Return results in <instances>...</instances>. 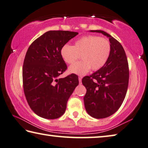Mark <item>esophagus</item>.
Instances as JSON below:
<instances>
[{
    "instance_id": "34e87169",
    "label": "esophagus",
    "mask_w": 148,
    "mask_h": 148,
    "mask_svg": "<svg viewBox=\"0 0 148 148\" xmlns=\"http://www.w3.org/2000/svg\"><path fill=\"white\" fill-rule=\"evenodd\" d=\"M82 78L81 76H80V77H79V78H78V80H79V84H80V83L82 82Z\"/></svg>"
}]
</instances>
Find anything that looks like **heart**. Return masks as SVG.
I'll use <instances>...</instances> for the list:
<instances>
[{
  "label": "heart",
  "mask_w": 148,
  "mask_h": 148,
  "mask_svg": "<svg viewBox=\"0 0 148 148\" xmlns=\"http://www.w3.org/2000/svg\"><path fill=\"white\" fill-rule=\"evenodd\" d=\"M110 41L105 37L86 36L75 41L73 46L65 44L60 50V55L67 64H73L81 56L82 61L69 68V72L84 75L90 71L97 70L106 64L111 55Z\"/></svg>",
  "instance_id": "heart-1"
}]
</instances>
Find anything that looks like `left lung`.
Returning a JSON list of instances; mask_svg holds the SVG:
<instances>
[{
    "label": "left lung",
    "instance_id": "obj_1",
    "mask_svg": "<svg viewBox=\"0 0 148 148\" xmlns=\"http://www.w3.org/2000/svg\"><path fill=\"white\" fill-rule=\"evenodd\" d=\"M90 32L109 37L111 46L106 64L82 79L87 90L84 97L87 112L95 119H104L118 111L125 99L128 85V64L123 46L114 37L101 30Z\"/></svg>",
    "mask_w": 148,
    "mask_h": 148
}]
</instances>
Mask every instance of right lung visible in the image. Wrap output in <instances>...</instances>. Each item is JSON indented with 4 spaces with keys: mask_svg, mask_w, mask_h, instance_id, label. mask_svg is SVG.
<instances>
[{
    "mask_svg": "<svg viewBox=\"0 0 148 148\" xmlns=\"http://www.w3.org/2000/svg\"><path fill=\"white\" fill-rule=\"evenodd\" d=\"M78 34L69 31L47 32L27 49L22 69L23 91L30 108L42 118L61 116L79 84L78 77L74 74L58 78L67 69L60 55L61 48Z\"/></svg>",
    "mask_w": 148,
    "mask_h": 148,
    "instance_id": "right-lung-1",
    "label": "right lung"
}]
</instances>
